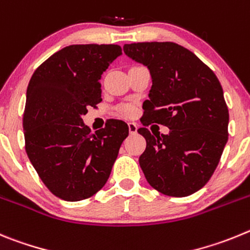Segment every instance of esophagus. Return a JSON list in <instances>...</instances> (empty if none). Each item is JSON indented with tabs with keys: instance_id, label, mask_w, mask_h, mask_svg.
Segmentation results:
<instances>
[{
	"instance_id": "esophagus-1",
	"label": "esophagus",
	"mask_w": 250,
	"mask_h": 250,
	"mask_svg": "<svg viewBox=\"0 0 250 250\" xmlns=\"http://www.w3.org/2000/svg\"><path fill=\"white\" fill-rule=\"evenodd\" d=\"M128 129H129V133L130 134H136L137 133V129H138V127H137L136 123L129 122V123H128Z\"/></svg>"
}]
</instances>
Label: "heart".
<instances>
[{"label":"heart","instance_id":"obj_1","mask_svg":"<svg viewBox=\"0 0 250 250\" xmlns=\"http://www.w3.org/2000/svg\"><path fill=\"white\" fill-rule=\"evenodd\" d=\"M121 111H122L123 113H125V116H128V117L133 116V114L136 113V108H134L133 104H125V105H122V108H121Z\"/></svg>","mask_w":250,"mask_h":250}]
</instances>
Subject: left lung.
Returning a JSON list of instances; mask_svg holds the SVG:
<instances>
[{
  "label": "left lung",
  "instance_id": "left-lung-1",
  "mask_svg": "<svg viewBox=\"0 0 250 250\" xmlns=\"http://www.w3.org/2000/svg\"><path fill=\"white\" fill-rule=\"evenodd\" d=\"M129 58L145 64L152 88L143 102L145 127L138 133L147 147L139 166L148 183L169 197H187L210 179L228 141V107L214 72L189 49L173 42L123 46ZM158 123L168 135L145 128Z\"/></svg>",
  "mask_w": 250,
  "mask_h": 250
}]
</instances>
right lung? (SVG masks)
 <instances>
[{
	"label": "right lung",
	"instance_id": "1",
	"mask_svg": "<svg viewBox=\"0 0 250 250\" xmlns=\"http://www.w3.org/2000/svg\"><path fill=\"white\" fill-rule=\"evenodd\" d=\"M118 44H72L46 60L31 77L23 113L26 153L56 197H92L109 178L128 136L123 121L108 120L92 133L82 116L101 98V76L118 56Z\"/></svg>",
	"mask_w": 250,
	"mask_h": 250
}]
</instances>
